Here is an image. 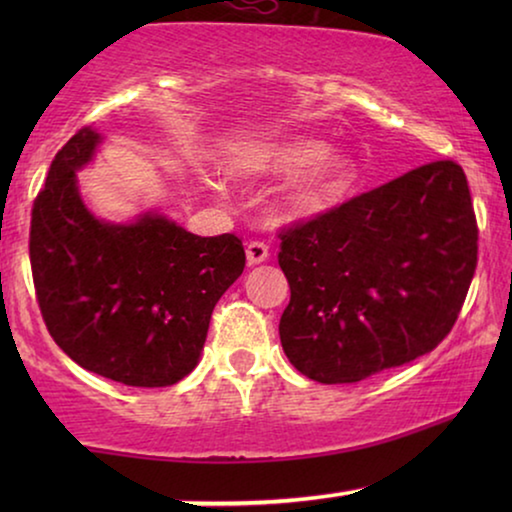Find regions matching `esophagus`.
<instances>
[{"label": "esophagus", "mask_w": 512, "mask_h": 512, "mask_svg": "<svg viewBox=\"0 0 512 512\" xmlns=\"http://www.w3.org/2000/svg\"><path fill=\"white\" fill-rule=\"evenodd\" d=\"M268 256H270V249H268V244H265V242L251 240L247 244V263L249 265H258V263L268 261Z\"/></svg>", "instance_id": "obj_1"}]
</instances>
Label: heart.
I'll return each mask as SVG.
<instances>
[{"label": "heart", "instance_id": "1", "mask_svg": "<svg viewBox=\"0 0 512 512\" xmlns=\"http://www.w3.org/2000/svg\"><path fill=\"white\" fill-rule=\"evenodd\" d=\"M233 170L249 177L303 170L284 193L286 212L298 219L324 214L340 205L356 184L354 160L342 151H326V146L314 139H282L251 146L237 156Z\"/></svg>", "mask_w": 512, "mask_h": 512}]
</instances>
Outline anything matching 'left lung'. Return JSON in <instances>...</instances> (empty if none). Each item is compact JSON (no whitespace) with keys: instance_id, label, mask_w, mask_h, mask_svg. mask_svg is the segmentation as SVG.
Masks as SVG:
<instances>
[{"instance_id":"8db88e82","label":"left lung","mask_w":512,"mask_h":512,"mask_svg":"<svg viewBox=\"0 0 512 512\" xmlns=\"http://www.w3.org/2000/svg\"><path fill=\"white\" fill-rule=\"evenodd\" d=\"M279 240L291 286L279 338L293 368L321 384L361 382L436 349L478 265V221L454 160L282 228Z\"/></svg>"}]
</instances>
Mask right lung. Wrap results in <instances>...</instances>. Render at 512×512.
<instances>
[{
	"instance_id": "1",
	"label": "right lung",
	"mask_w": 512,
	"mask_h": 512,
	"mask_svg": "<svg viewBox=\"0 0 512 512\" xmlns=\"http://www.w3.org/2000/svg\"><path fill=\"white\" fill-rule=\"evenodd\" d=\"M100 135L86 125L55 153L32 205L30 265L48 333L69 359L128 387L191 373L214 305L244 270L233 233L200 237L156 214L95 219L76 188Z\"/></svg>"
}]
</instances>
